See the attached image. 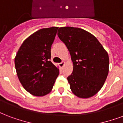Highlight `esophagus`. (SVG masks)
I'll list each match as a JSON object with an SVG mask.
<instances>
[{"label":"esophagus","mask_w":123,"mask_h":123,"mask_svg":"<svg viewBox=\"0 0 123 123\" xmlns=\"http://www.w3.org/2000/svg\"><path fill=\"white\" fill-rule=\"evenodd\" d=\"M64 64H65V62L62 61V62H61V63L59 64V66L61 67V68H62V67H63V66L64 65Z\"/></svg>","instance_id":"obj_1"}]
</instances>
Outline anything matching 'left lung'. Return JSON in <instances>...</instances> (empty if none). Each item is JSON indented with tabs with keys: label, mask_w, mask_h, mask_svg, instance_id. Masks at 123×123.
Instances as JSON below:
<instances>
[{
	"label": "left lung",
	"mask_w": 123,
	"mask_h": 123,
	"mask_svg": "<svg viewBox=\"0 0 123 123\" xmlns=\"http://www.w3.org/2000/svg\"><path fill=\"white\" fill-rule=\"evenodd\" d=\"M57 35L67 47L73 62V72L67 78L72 93L79 98L93 97L107 78V51L94 35L81 28L61 27Z\"/></svg>",
	"instance_id": "8db88e82"
}]
</instances>
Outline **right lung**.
I'll use <instances>...</instances> for the list:
<instances>
[{"label": "right lung", "instance_id": "1", "mask_svg": "<svg viewBox=\"0 0 123 123\" xmlns=\"http://www.w3.org/2000/svg\"><path fill=\"white\" fill-rule=\"evenodd\" d=\"M58 27L43 28L24 40L15 57L18 80L31 95L42 97L51 91L59 69L51 61V47Z\"/></svg>", "mask_w": 123, "mask_h": 123}]
</instances>
